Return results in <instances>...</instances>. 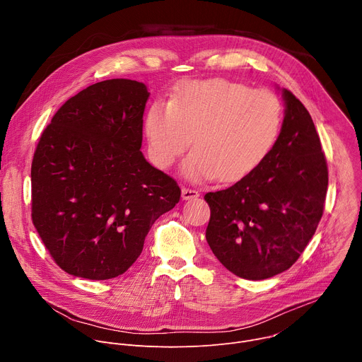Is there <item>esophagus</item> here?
<instances>
[{"label": "esophagus", "mask_w": 362, "mask_h": 362, "mask_svg": "<svg viewBox=\"0 0 362 362\" xmlns=\"http://www.w3.org/2000/svg\"><path fill=\"white\" fill-rule=\"evenodd\" d=\"M199 196V192L196 189H190V187H183L182 189V197L183 200H190Z\"/></svg>", "instance_id": "34e87169"}]
</instances>
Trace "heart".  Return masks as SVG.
<instances>
[{
    "label": "heart",
    "mask_w": 362,
    "mask_h": 362,
    "mask_svg": "<svg viewBox=\"0 0 362 362\" xmlns=\"http://www.w3.org/2000/svg\"><path fill=\"white\" fill-rule=\"evenodd\" d=\"M284 106L269 90L225 78L183 81L168 105L154 103L144 117L153 165L169 169L189 148L185 175L196 182L219 176L236 182L259 168L282 130Z\"/></svg>",
    "instance_id": "heart-1"
}]
</instances>
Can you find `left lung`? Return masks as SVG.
<instances>
[{
	"label": "left lung",
	"instance_id": "1",
	"mask_svg": "<svg viewBox=\"0 0 362 362\" xmlns=\"http://www.w3.org/2000/svg\"><path fill=\"white\" fill-rule=\"evenodd\" d=\"M285 117L267 160L233 186L209 192L206 229L221 264L259 281L289 269L314 236L324 214L328 166L311 115L284 90Z\"/></svg>",
	"mask_w": 362,
	"mask_h": 362
}]
</instances>
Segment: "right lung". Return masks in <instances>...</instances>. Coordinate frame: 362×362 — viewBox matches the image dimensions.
<instances>
[{"label": "right lung", "instance_id": "right-lung-1", "mask_svg": "<svg viewBox=\"0 0 362 362\" xmlns=\"http://www.w3.org/2000/svg\"><path fill=\"white\" fill-rule=\"evenodd\" d=\"M143 83L113 78L69 98L44 129L31 165V219L67 274H124L159 216L180 200L177 182L140 151Z\"/></svg>", "mask_w": 362, "mask_h": 362}]
</instances>
